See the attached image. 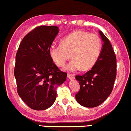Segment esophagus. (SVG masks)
Returning a JSON list of instances; mask_svg holds the SVG:
<instances>
[{
  "mask_svg": "<svg viewBox=\"0 0 131 131\" xmlns=\"http://www.w3.org/2000/svg\"><path fill=\"white\" fill-rule=\"evenodd\" d=\"M67 77L69 79H74L75 78V75H73V74H68L67 75Z\"/></svg>",
  "mask_w": 131,
  "mask_h": 131,
  "instance_id": "obj_1",
  "label": "esophagus"
}]
</instances>
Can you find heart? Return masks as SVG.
<instances>
[{
	"instance_id": "obj_1",
	"label": "heart",
	"mask_w": 131,
	"mask_h": 131,
	"mask_svg": "<svg viewBox=\"0 0 131 131\" xmlns=\"http://www.w3.org/2000/svg\"><path fill=\"white\" fill-rule=\"evenodd\" d=\"M101 51L102 40L98 35L85 31H75L64 38L60 44L51 46L49 54L58 67H64L71 57L73 60L67 67L68 71H75L81 67L86 71L96 63Z\"/></svg>"
}]
</instances>
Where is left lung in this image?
<instances>
[{
  "mask_svg": "<svg viewBox=\"0 0 131 131\" xmlns=\"http://www.w3.org/2000/svg\"><path fill=\"white\" fill-rule=\"evenodd\" d=\"M104 43L100 56L91 70L82 75H76L80 90L76 93L77 102L87 108L102 104L113 90L116 77V57L111 43L101 31Z\"/></svg>",
  "mask_w": 131,
  "mask_h": 131,
  "instance_id": "1",
  "label": "left lung"
}]
</instances>
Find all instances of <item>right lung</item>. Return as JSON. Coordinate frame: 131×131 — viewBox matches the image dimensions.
I'll list each match as a JSON object with an SVG mask.
<instances>
[{
    "label": "right lung",
    "mask_w": 131,
    "mask_h": 131,
    "mask_svg": "<svg viewBox=\"0 0 131 131\" xmlns=\"http://www.w3.org/2000/svg\"><path fill=\"white\" fill-rule=\"evenodd\" d=\"M58 27L40 25L23 38L16 54L14 75L17 93L31 109L44 110L56 100V89L67 79L53 62L49 49Z\"/></svg>",
    "instance_id": "right-lung-1"
}]
</instances>
